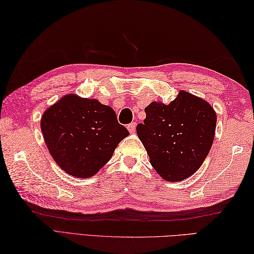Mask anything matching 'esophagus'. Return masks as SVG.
<instances>
[{
  "instance_id": "obj_1",
  "label": "esophagus",
  "mask_w": 254,
  "mask_h": 254,
  "mask_svg": "<svg viewBox=\"0 0 254 254\" xmlns=\"http://www.w3.org/2000/svg\"><path fill=\"white\" fill-rule=\"evenodd\" d=\"M135 127H137V124H135V123H131V124H129V125L127 126L128 131L130 132V133H134V131H135Z\"/></svg>"
}]
</instances>
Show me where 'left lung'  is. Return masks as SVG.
<instances>
[{
    "instance_id": "1",
    "label": "left lung",
    "mask_w": 254,
    "mask_h": 254,
    "mask_svg": "<svg viewBox=\"0 0 254 254\" xmlns=\"http://www.w3.org/2000/svg\"><path fill=\"white\" fill-rule=\"evenodd\" d=\"M137 134L150 163L165 181L179 182L200 168L212 146L216 113L205 99L180 90L174 101L144 109Z\"/></svg>"
}]
</instances>
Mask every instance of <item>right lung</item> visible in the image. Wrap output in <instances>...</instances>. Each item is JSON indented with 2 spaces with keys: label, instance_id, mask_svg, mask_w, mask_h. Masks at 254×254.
I'll list each match as a JSON object with an SVG mask.
<instances>
[{
  "label": "right lung",
  "instance_id": "obj_1",
  "mask_svg": "<svg viewBox=\"0 0 254 254\" xmlns=\"http://www.w3.org/2000/svg\"><path fill=\"white\" fill-rule=\"evenodd\" d=\"M41 130L54 160L75 178L95 176L129 134L114 110L97 99L67 94L42 115Z\"/></svg>",
  "mask_w": 254,
  "mask_h": 254
}]
</instances>
